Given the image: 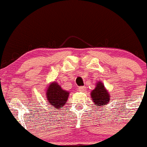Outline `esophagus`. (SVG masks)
Segmentation results:
<instances>
[{
	"label": "esophagus",
	"mask_w": 147,
	"mask_h": 147,
	"mask_svg": "<svg viewBox=\"0 0 147 147\" xmlns=\"http://www.w3.org/2000/svg\"><path fill=\"white\" fill-rule=\"evenodd\" d=\"M78 90H79V91L81 92H85V87H79Z\"/></svg>",
	"instance_id": "esophagus-1"
}]
</instances>
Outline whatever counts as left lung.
<instances>
[{
	"instance_id": "8db88e82",
	"label": "left lung",
	"mask_w": 147,
	"mask_h": 147,
	"mask_svg": "<svg viewBox=\"0 0 147 147\" xmlns=\"http://www.w3.org/2000/svg\"><path fill=\"white\" fill-rule=\"evenodd\" d=\"M109 93L107 90L105 89L103 83L98 82L97 83L96 87L91 92V97L93 102L97 107H102L104 105H107L110 100Z\"/></svg>"
}]
</instances>
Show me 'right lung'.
I'll use <instances>...</instances> for the list:
<instances>
[{"label": "right lung", "mask_w": 147, "mask_h": 147, "mask_svg": "<svg viewBox=\"0 0 147 147\" xmlns=\"http://www.w3.org/2000/svg\"><path fill=\"white\" fill-rule=\"evenodd\" d=\"M69 92L63 90L61 86L55 82H52L46 91L48 104L56 109L63 108L69 97Z\"/></svg>", "instance_id": "right-lung-1"}]
</instances>
